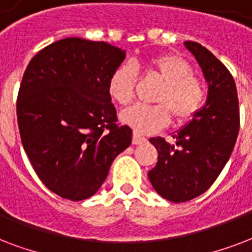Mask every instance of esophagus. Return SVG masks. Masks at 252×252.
I'll return each mask as SVG.
<instances>
[{
  "instance_id": "obj_1",
  "label": "esophagus",
  "mask_w": 252,
  "mask_h": 252,
  "mask_svg": "<svg viewBox=\"0 0 252 252\" xmlns=\"http://www.w3.org/2000/svg\"><path fill=\"white\" fill-rule=\"evenodd\" d=\"M146 138L142 135H139V134H136V132H134V135H132V144H143L144 142H146Z\"/></svg>"
}]
</instances>
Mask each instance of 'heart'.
Returning a JSON list of instances; mask_svg holds the SVG:
<instances>
[{
    "label": "heart",
    "mask_w": 252,
    "mask_h": 252,
    "mask_svg": "<svg viewBox=\"0 0 252 252\" xmlns=\"http://www.w3.org/2000/svg\"><path fill=\"white\" fill-rule=\"evenodd\" d=\"M147 71L159 76L164 83L154 101L157 105H132L121 113V120L136 132L148 134L165 127L172 114L176 124H185L196 117L205 102V88L193 75L192 65L179 55L163 54L146 60ZM135 69L121 64L112 72L108 81L110 98L120 105H127L134 97Z\"/></svg>",
    "instance_id": "1"
}]
</instances>
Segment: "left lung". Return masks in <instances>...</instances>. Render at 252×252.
<instances>
[{"instance_id":"8db88e82","label":"left lung","mask_w":252,"mask_h":252,"mask_svg":"<svg viewBox=\"0 0 252 252\" xmlns=\"http://www.w3.org/2000/svg\"><path fill=\"white\" fill-rule=\"evenodd\" d=\"M202 68L209 84L204 108L173 135L176 146L164 138H151L158 163L148 179L161 197L185 202L212 187L233 153L239 131V102L230 71L200 43L184 42Z\"/></svg>"}]
</instances>
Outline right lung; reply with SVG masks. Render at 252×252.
I'll use <instances>...</instances> for the list:
<instances>
[{
	"mask_svg": "<svg viewBox=\"0 0 252 252\" xmlns=\"http://www.w3.org/2000/svg\"><path fill=\"white\" fill-rule=\"evenodd\" d=\"M126 51L106 42L65 38L30 60L17 98L19 134L32 168L51 192L93 196L113 160L131 144L108 92Z\"/></svg>",
	"mask_w": 252,
	"mask_h": 252,
	"instance_id": "right-lung-1",
	"label": "right lung"
}]
</instances>
